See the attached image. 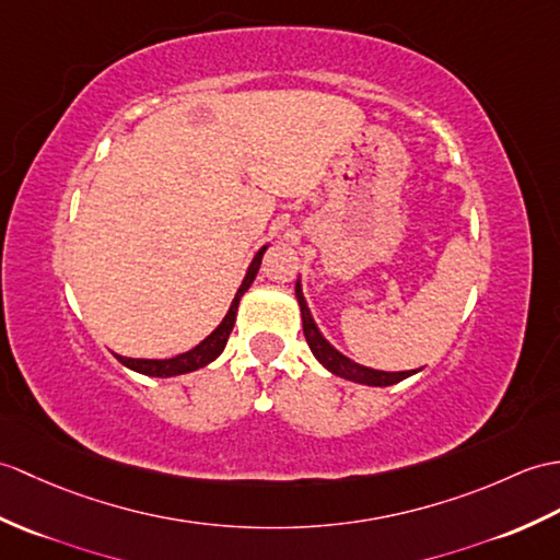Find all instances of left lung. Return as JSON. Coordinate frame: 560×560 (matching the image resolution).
<instances>
[{
  "mask_svg": "<svg viewBox=\"0 0 560 560\" xmlns=\"http://www.w3.org/2000/svg\"><path fill=\"white\" fill-rule=\"evenodd\" d=\"M295 298H298V305H301V315H303V334H305V341L312 350V355H315L324 368H327L331 374L341 376V380L348 382H358V384H368V386H392L398 384L402 380H408L410 374H415L418 370H408V372H382V370H372L365 365H358L350 358L341 355L339 350H336L327 339H324L319 327L315 324L310 315V307L305 303V295L301 289V281L295 283Z\"/></svg>",
  "mask_w": 560,
  "mask_h": 560,
  "instance_id": "1",
  "label": "left lung"
}]
</instances>
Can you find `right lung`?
<instances>
[{
    "label": "right lung",
    "mask_w": 560,
    "mask_h": 560,
    "mask_svg": "<svg viewBox=\"0 0 560 560\" xmlns=\"http://www.w3.org/2000/svg\"><path fill=\"white\" fill-rule=\"evenodd\" d=\"M265 250H267V245H262V248H259L257 255L253 257V262H250L248 271H245V279L241 283V289L236 291V298H233L226 317L221 319L219 327L210 336H207L205 341H200L192 350H188V353H180V355L168 358V360H142V358L138 360V358H124V355H116V360H119L121 365H126L128 370H136V372L148 374V376H176V374L195 372L205 365H210L212 360H217L221 355V350H224V346L229 341V334L233 329V324H236L238 303H241L243 293L248 291L250 283L255 281L257 269H259V265H262Z\"/></svg>",
    "instance_id": "1"
}]
</instances>
